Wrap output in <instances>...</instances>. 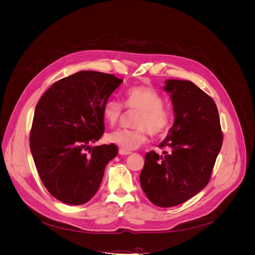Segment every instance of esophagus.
<instances>
[{"label":"esophagus","instance_id":"obj_1","mask_svg":"<svg viewBox=\"0 0 255 255\" xmlns=\"http://www.w3.org/2000/svg\"><path fill=\"white\" fill-rule=\"evenodd\" d=\"M130 153H132L130 151H125V150H122V149L119 150L120 155H128V154H130Z\"/></svg>","mask_w":255,"mask_h":255}]
</instances>
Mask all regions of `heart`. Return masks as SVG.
<instances>
[{
	"mask_svg": "<svg viewBox=\"0 0 255 255\" xmlns=\"http://www.w3.org/2000/svg\"><path fill=\"white\" fill-rule=\"evenodd\" d=\"M164 98L151 86H135L126 94V107L137 112L133 129H118L106 136V140L125 151L139 148L146 140L148 130L153 136L165 135L172 125V113L164 106ZM123 105L109 99L103 106V117L111 127L117 125L123 116Z\"/></svg>",
	"mask_w": 255,
	"mask_h": 255,
	"instance_id": "1",
	"label": "heart"
}]
</instances>
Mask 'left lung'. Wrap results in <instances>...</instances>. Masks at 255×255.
Instances as JSON below:
<instances>
[{"mask_svg": "<svg viewBox=\"0 0 255 255\" xmlns=\"http://www.w3.org/2000/svg\"><path fill=\"white\" fill-rule=\"evenodd\" d=\"M174 122L159 148L144 156L141 188L150 201L171 207L196 196L210 182L223 136L214 100L190 81L167 80Z\"/></svg>", "mask_w": 255, "mask_h": 255, "instance_id": "1", "label": "left lung"}]
</instances>
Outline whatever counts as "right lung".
I'll return each instance as SVG.
<instances>
[{
    "label": "right lung",
    "instance_id": "add662e5",
    "mask_svg": "<svg viewBox=\"0 0 255 255\" xmlns=\"http://www.w3.org/2000/svg\"><path fill=\"white\" fill-rule=\"evenodd\" d=\"M122 82L114 74L80 71L54 83L37 103L29 148L44 187L59 201L88 202L117 156V145L90 143L104 133L103 106Z\"/></svg>",
    "mask_w": 255,
    "mask_h": 255
}]
</instances>
